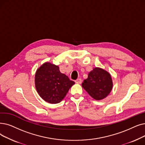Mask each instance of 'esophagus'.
<instances>
[{"mask_svg": "<svg viewBox=\"0 0 145 145\" xmlns=\"http://www.w3.org/2000/svg\"><path fill=\"white\" fill-rule=\"evenodd\" d=\"M75 82L76 84H81L82 83V79L80 78L77 79L76 80H75Z\"/></svg>", "mask_w": 145, "mask_h": 145, "instance_id": "1", "label": "esophagus"}]
</instances>
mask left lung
I'll return each mask as SVG.
<instances>
[{
    "label": "left lung",
    "instance_id": "obj_1",
    "mask_svg": "<svg viewBox=\"0 0 145 145\" xmlns=\"http://www.w3.org/2000/svg\"><path fill=\"white\" fill-rule=\"evenodd\" d=\"M82 86L89 95L96 100L104 99L110 93L112 82L111 75L103 69L96 67L88 74Z\"/></svg>",
    "mask_w": 145,
    "mask_h": 145
}]
</instances>
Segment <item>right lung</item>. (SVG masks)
<instances>
[{
	"mask_svg": "<svg viewBox=\"0 0 145 145\" xmlns=\"http://www.w3.org/2000/svg\"><path fill=\"white\" fill-rule=\"evenodd\" d=\"M35 84L37 92L44 100L50 104H57L74 82L61 73L57 66L47 62L37 69Z\"/></svg>",
	"mask_w": 145,
	"mask_h": 145,
	"instance_id": "add662e5",
	"label": "right lung"
}]
</instances>
